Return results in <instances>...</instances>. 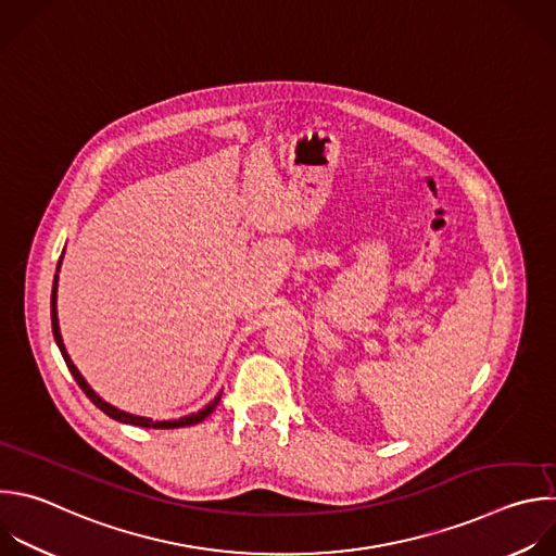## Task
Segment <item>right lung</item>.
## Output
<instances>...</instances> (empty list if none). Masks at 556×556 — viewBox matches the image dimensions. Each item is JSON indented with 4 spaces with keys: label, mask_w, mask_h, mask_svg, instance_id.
<instances>
[{
    "label": "right lung",
    "mask_w": 556,
    "mask_h": 556,
    "mask_svg": "<svg viewBox=\"0 0 556 556\" xmlns=\"http://www.w3.org/2000/svg\"><path fill=\"white\" fill-rule=\"evenodd\" d=\"M65 253V251H63ZM61 262H63V255H61V260H59V266H56V275H54V286H52V301H50V305H52V331H54V340H56V344H59V349H61V355H63V359H65V364H67V368H70V374L74 376V380L78 382V387L83 389V393L104 413V415H109L111 419H115V421H119V424H128V426H139V428H154V430H172V428H185V426H197V424H201L203 419H207L214 410H216V406L220 404V397H223V391L205 406V408H201L199 413H192V415H185V417H180V419H169V421H154V419H150V417H137V415H130V413H124V410H119V408H115V406H111L109 402H104L89 384H87V380L80 376V371L76 368V364L72 362V357H70V353H67V349H65V344H63V336H61V327H59V309H56V292H59V270H61Z\"/></svg>",
    "instance_id": "1"
}]
</instances>
